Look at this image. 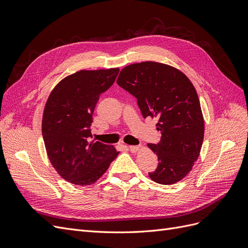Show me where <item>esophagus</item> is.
<instances>
[{"mask_svg":"<svg viewBox=\"0 0 248 248\" xmlns=\"http://www.w3.org/2000/svg\"><path fill=\"white\" fill-rule=\"evenodd\" d=\"M129 151L132 153H137L140 149V146H128Z\"/></svg>","mask_w":248,"mask_h":248,"instance_id":"34e87169","label":"esophagus"}]
</instances>
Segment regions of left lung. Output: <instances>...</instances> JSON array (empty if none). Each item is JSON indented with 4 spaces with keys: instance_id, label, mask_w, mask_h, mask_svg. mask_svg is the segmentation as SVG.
I'll use <instances>...</instances> for the list:
<instances>
[{
    "instance_id": "8db88e82",
    "label": "left lung",
    "mask_w": 248,
    "mask_h": 248,
    "mask_svg": "<svg viewBox=\"0 0 248 248\" xmlns=\"http://www.w3.org/2000/svg\"><path fill=\"white\" fill-rule=\"evenodd\" d=\"M117 82L138 99L142 117L158 119L161 139L148 144L158 166L149 177L163 185L179 182L191 170L204 140V119L191 81L171 66L142 62L123 68Z\"/></svg>"
}]
</instances>
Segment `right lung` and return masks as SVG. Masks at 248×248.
<instances>
[{
	"label": "right lung",
	"instance_id": "obj_1",
	"mask_svg": "<svg viewBox=\"0 0 248 248\" xmlns=\"http://www.w3.org/2000/svg\"><path fill=\"white\" fill-rule=\"evenodd\" d=\"M119 68L80 70L52 90L44 108L42 137L58 174L76 185H90L108 169L119 152L92 138L93 111L101 93L114 84Z\"/></svg>",
	"mask_w": 248,
	"mask_h": 248
}]
</instances>
